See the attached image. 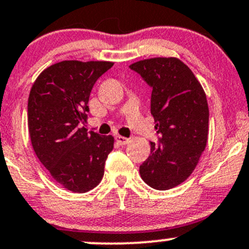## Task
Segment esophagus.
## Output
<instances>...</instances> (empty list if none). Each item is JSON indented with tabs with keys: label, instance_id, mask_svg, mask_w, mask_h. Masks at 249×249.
Wrapping results in <instances>:
<instances>
[{
	"label": "esophagus",
	"instance_id": "34e87169",
	"mask_svg": "<svg viewBox=\"0 0 249 249\" xmlns=\"http://www.w3.org/2000/svg\"><path fill=\"white\" fill-rule=\"evenodd\" d=\"M116 141H117V143H118V144H120V145H124V144H126L127 142H129V138L124 137V136L117 135V136H116Z\"/></svg>",
	"mask_w": 249,
	"mask_h": 249
}]
</instances>
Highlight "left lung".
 <instances>
[{
    "mask_svg": "<svg viewBox=\"0 0 249 249\" xmlns=\"http://www.w3.org/2000/svg\"><path fill=\"white\" fill-rule=\"evenodd\" d=\"M151 91L150 112L160 133L150 155L141 164L143 181L155 190L173 188L192 174L205 150L209 135L206 94L190 68L175 57L132 63Z\"/></svg>",
    "mask_w": 249,
    "mask_h": 249,
    "instance_id": "left-lung-1",
    "label": "left lung"
}]
</instances>
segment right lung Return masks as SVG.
I'll list each match as a JSON object with an SVG mask.
<instances>
[{"label": "right lung", "instance_id": "add662e5", "mask_svg": "<svg viewBox=\"0 0 249 249\" xmlns=\"http://www.w3.org/2000/svg\"><path fill=\"white\" fill-rule=\"evenodd\" d=\"M113 62L62 61L40 72L28 96L27 122L36 158L61 186L85 193L98 186L113 136H100L87 123L94 83Z\"/></svg>", "mask_w": 249, "mask_h": 249}]
</instances>
